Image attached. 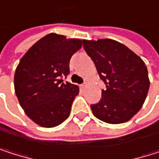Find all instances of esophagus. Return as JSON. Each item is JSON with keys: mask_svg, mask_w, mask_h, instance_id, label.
<instances>
[{"mask_svg": "<svg viewBox=\"0 0 159 159\" xmlns=\"http://www.w3.org/2000/svg\"><path fill=\"white\" fill-rule=\"evenodd\" d=\"M86 86H87V83H86V82H84V83H83V84H81V87H82V88H85Z\"/></svg>", "mask_w": 159, "mask_h": 159, "instance_id": "34e87169", "label": "esophagus"}]
</instances>
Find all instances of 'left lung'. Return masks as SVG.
I'll use <instances>...</instances> for the list:
<instances>
[{"label":"left lung","mask_w":159,"mask_h":159,"mask_svg":"<svg viewBox=\"0 0 159 159\" xmlns=\"http://www.w3.org/2000/svg\"><path fill=\"white\" fill-rule=\"evenodd\" d=\"M83 43L106 84L101 99L90 105L94 116L111 124L128 121L142 108L150 85L143 60L113 39L83 40Z\"/></svg>","instance_id":"8db88e82"}]
</instances>
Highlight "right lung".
Returning <instances> with one entry per match:
<instances>
[{
    "label": "right lung",
    "mask_w": 159,
    "mask_h": 159,
    "mask_svg": "<svg viewBox=\"0 0 159 159\" xmlns=\"http://www.w3.org/2000/svg\"><path fill=\"white\" fill-rule=\"evenodd\" d=\"M82 40L48 34L36 42L21 59L15 74V90L25 114L37 124L51 128L70 115L77 85L63 79L70 74L72 56Z\"/></svg>",
    "instance_id": "add662e5"
}]
</instances>
